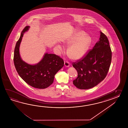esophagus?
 <instances>
[{
  "label": "esophagus",
  "mask_w": 128,
  "mask_h": 128,
  "mask_svg": "<svg viewBox=\"0 0 128 128\" xmlns=\"http://www.w3.org/2000/svg\"><path fill=\"white\" fill-rule=\"evenodd\" d=\"M70 65V64L69 63V62H68V61H66L64 62V66L66 67H69Z\"/></svg>",
  "instance_id": "obj_1"
}]
</instances>
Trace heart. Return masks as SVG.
<instances>
[{
  "label": "heart",
  "instance_id": "1",
  "mask_svg": "<svg viewBox=\"0 0 128 128\" xmlns=\"http://www.w3.org/2000/svg\"><path fill=\"white\" fill-rule=\"evenodd\" d=\"M92 43V39L88 36H85L83 32L76 33L71 38L66 42L65 44L70 46L67 50L68 56L74 60L82 57L87 52ZM58 48L62 50L63 48L58 45Z\"/></svg>",
  "mask_w": 128,
  "mask_h": 128
}]
</instances>
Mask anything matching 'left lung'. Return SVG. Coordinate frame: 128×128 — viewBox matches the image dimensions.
Returning <instances> with one entry per match:
<instances>
[{"label": "left lung", "instance_id": "1", "mask_svg": "<svg viewBox=\"0 0 128 128\" xmlns=\"http://www.w3.org/2000/svg\"><path fill=\"white\" fill-rule=\"evenodd\" d=\"M99 41L82 59L73 63L78 72L73 84L80 89L94 87L106 77L112 60V51L106 36L100 32Z\"/></svg>", "mask_w": 128, "mask_h": 128}]
</instances>
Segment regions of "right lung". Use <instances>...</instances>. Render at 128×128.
Wrapping results in <instances>:
<instances>
[{
	"instance_id": "1",
	"label": "right lung",
	"mask_w": 128,
	"mask_h": 128,
	"mask_svg": "<svg viewBox=\"0 0 128 128\" xmlns=\"http://www.w3.org/2000/svg\"><path fill=\"white\" fill-rule=\"evenodd\" d=\"M29 28V26L24 27L17 42L14 50V64L19 75L27 84L36 88L45 89L52 84L55 74L64 66V62L60 56L48 53L35 65L28 64L22 60L20 55V45L24 33Z\"/></svg>"
}]
</instances>
